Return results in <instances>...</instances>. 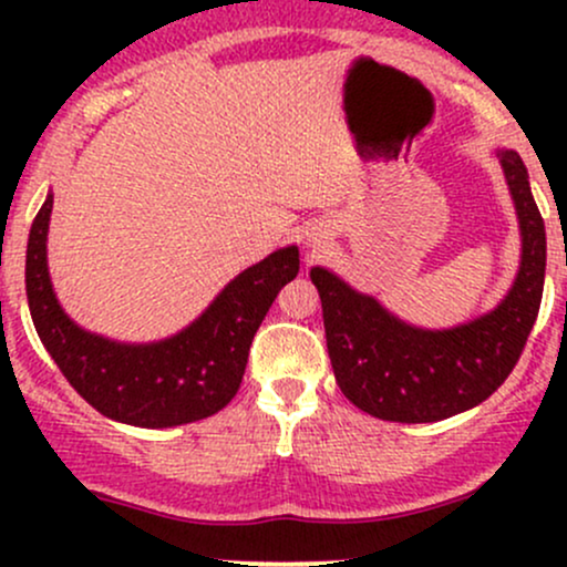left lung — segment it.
I'll return each mask as SVG.
<instances>
[{
	"instance_id": "left-lung-1",
	"label": "left lung",
	"mask_w": 567,
	"mask_h": 567,
	"mask_svg": "<svg viewBox=\"0 0 567 567\" xmlns=\"http://www.w3.org/2000/svg\"><path fill=\"white\" fill-rule=\"evenodd\" d=\"M523 231V264L509 296L491 315L451 330H419L389 315L317 266L324 336L336 381L347 400L383 421L432 424L487 400L509 379L538 317L546 271V231L528 171L498 152Z\"/></svg>"
}]
</instances>
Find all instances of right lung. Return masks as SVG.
<instances>
[{"label":"right lung","mask_w":567,"mask_h":567,"mask_svg":"<svg viewBox=\"0 0 567 567\" xmlns=\"http://www.w3.org/2000/svg\"><path fill=\"white\" fill-rule=\"evenodd\" d=\"M53 197L39 207L25 250V296L44 349L97 413L143 429L192 424L226 408L243 383L247 351L277 292L298 275V247L250 266L184 333L127 347L84 333L63 315L48 275Z\"/></svg>","instance_id":"right-lung-1"}]
</instances>
